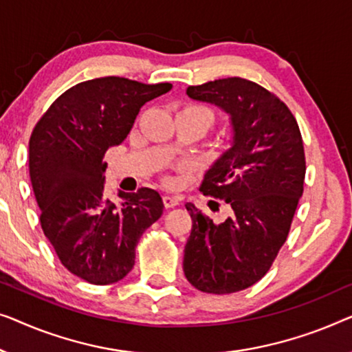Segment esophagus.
<instances>
[{"instance_id":"esophagus-1","label":"esophagus","mask_w":352,"mask_h":352,"mask_svg":"<svg viewBox=\"0 0 352 352\" xmlns=\"http://www.w3.org/2000/svg\"><path fill=\"white\" fill-rule=\"evenodd\" d=\"M162 202H164V207H166V209H170V207H175V206H178V202H180V197L166 195V196H162Z\"/></svg>"}]
</instances>
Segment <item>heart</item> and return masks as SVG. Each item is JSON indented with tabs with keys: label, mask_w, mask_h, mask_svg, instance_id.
<instances>
[{
	"label": "heart",
	"mask_w": 352,
	"mask_h": 352,
	"mask_svg": "<svg viewBox=\"0 0 352 352\" xmlns=\"http://www.w3.org/2000/svg\"><path fill=\"white\" fill-rule=\"evenodd\" d=\"M188 110H196V111L204 113V115L209 116L210 122L214 121V115H212V111H210V110H207V108H204V107H199V105H191V107H188Z\"/></svg>",
	"instance_id": "1"
}]
</instances>
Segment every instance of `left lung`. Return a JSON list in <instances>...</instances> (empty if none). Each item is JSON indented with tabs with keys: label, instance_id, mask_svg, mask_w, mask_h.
<instances>
[{
	"label": "left lung",
	"instance_id": "obj_1",
	"mask_svg": "<svg viewBox=\"0 0 352 352\" xmlns=\"http://www.w3.org/2000/svg\"><path fill=\"white\" fill-rule=\"evenodd\" d=\"M186 96L230 115L231 148L206 172L199 190L225 201L231 215L214 223L188 202L192 228L183 271L197 290L234 294L268 273L289 236L303 195V138L285 103L249 79H215L190 86Z\"/></svg>",
	"mask_w": 352,
	"mask_h": 352
}]
</instances>
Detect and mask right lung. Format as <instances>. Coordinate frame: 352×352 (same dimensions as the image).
I'll return each instance as SVG.
<instances>
[{"instance_id":"right-lung-1","label":"right lung","mask_w":352,"mask_h":352,"mask_svg":"<svg viewBox=\"0 0 352 352\" xmlns=\"http://www.w3.org/2000/svg\"><path fill=\"white\" fill-rule=\"evenodd\" d=\"M170 89L120 76L89 79L63 92L33 129L28 166L44 236L62 265L89 284L124 279L142 234L162 215L151 188L118 191L120 204L108 199L103 157L124 142L140 108Z\"/></svg>"}]
</instances>
